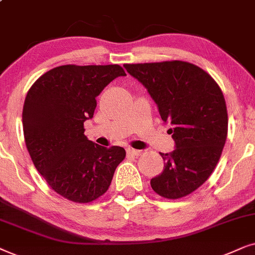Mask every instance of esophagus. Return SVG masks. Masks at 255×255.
<instances>
[{
  "label": "esophagus",
  "mask_w": 255,
  "mask_h": 255,
  "mask_svg": "<svg viewBox=\"0 0 255 255\" xmlns=\"http://www.w3.org/2000/svg\"><path fill=\"white\" fill-rule=\"evenodd\" d=\"M127 154L131 155V156H140L142 154V150H136V149L128 148L127 149Z\"/></svg>",
  "instance_id": "esophagus-1"
}]
</instances>
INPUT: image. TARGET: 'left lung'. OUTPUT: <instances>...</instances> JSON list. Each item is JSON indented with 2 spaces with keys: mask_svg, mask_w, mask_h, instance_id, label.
Here are the masks:
<instances>
[{
  "mask_svg": "<svg viewBox=\"0 0 255 255\" xmlns=\"http://www.w3.org/2000/svg\"><path fill=\"white\" fill-rule=\"evenodd\" d=\"M124 66L171 125L175 149L159 152L164 169L151 178L152 190L168 199L190 195L210 177L225 145L229 120L222 90L204 70L181 60Z\"/></svg>",
  "mask_w": 255,
  "mask_h": 255,
  "instance_id": "1",
  "label": "left lung"
}]
</instances>
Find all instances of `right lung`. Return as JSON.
<instances>
[{
    "instance_id": "right-lung-1",
    "label": "right lung",
    "mask_w": 255,
    "mask_h": 255,
    "mask_svg": "<svg viewBox=\"0 0 255 255\" xmlns=\"http://www.w3.org/2000/svg\"><path fill=\"white\" fill-rule=\"evenodd\" d=\"M120 65H63L35 81L23 106V131L35 167L51 189L69 201L90 203L110 188L126 157L122 147H103L84 135L96 98L118 77Z\"/></svg>"
}]
</instances>
